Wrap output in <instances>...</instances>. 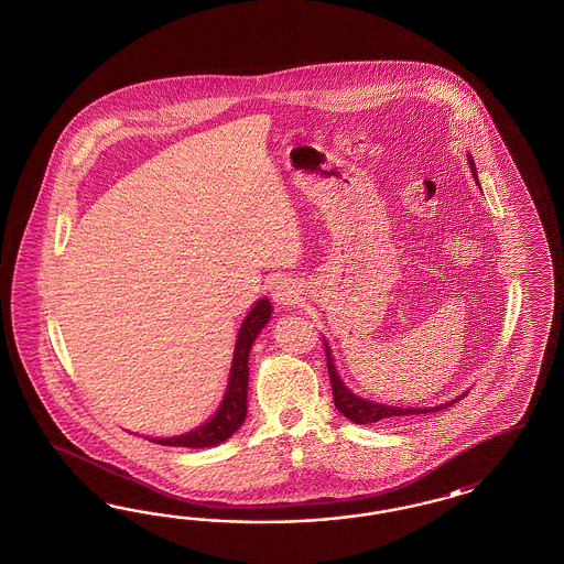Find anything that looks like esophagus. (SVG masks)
Here are the masks:
<instances>
[{"mask_svg":"<svg viewBox=\"0 0 564 564\" xmlns=\"http://www.w3.org/2000/svg\"><path fill=\"white\" fill-rule=\"evenodd\" d=\"M300 288L291 279H276L271 288V297L281 306H293L300 302Z\"/></svg>","mask_w":564,"mask_h":564,"instance_id":"1","label":"esophagus"}]
</instances>
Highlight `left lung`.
<instances>
[{
	"label": "left lung",
	"instance_id": "8db88e82",
	"mask_svg": "<svg viewBox=\"0 0 564 564\" xmlns=\"http://www.w3.org/2000/svg\"><path fill=\"white\" fill-rule=\"evenodd\" d=\"M469 159V165H471V173L478 182V173H476V165H474V159ZM325 354H326V366H328V376H330V387H333V399H335V408L341 411L343 415L347 420H351L354 424H375L378 420H389V417H401V415H417V413H434V411L446 410L451 408L453 403L462 401V397L448 401V403H441L436 408H420V410H413V408H393V405H382V403H375V401H368V399H361L356 393H351L345 384H343L341 378L337 375V368L333 364L330 358V349H328V343L325 341Z\"/></svg>",
	"mask_w": 564,
	"mask_h": 564
}]
</instances>
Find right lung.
<instances>
[{
	"mask_svg": "<svg viewBox=\"0 0 564 564\" xmlns=\"http://www.w3.org/2000/svg\"><path fill=\"white\" fill-rule=\"evenodd\" d=\"M273 306L267 297L258 300L246 321L241 323L236 341V351H234V361H231V372H229V382L227 391L223 397L219 410L215 415L203 424V426L192 430L188 434L182 436H171V438H153V443L165 444V446H188V448H203V446H215L227 441L236 430H238L243 420H246V399H248V356L252 349V343L258 337V333L264 328L271 318Z\"/></svg>",
	"mask_w": 564,
	"mask_h": 564,
	"instance_id": "obj_1",
	"label": "right lung"
}]
</instances>
